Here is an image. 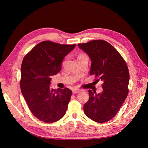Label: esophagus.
Returning a JSON list of instances; mask_svg holds the SVG:
<instances>
[{
    "mask_svg": "<svg viewBox=\"0 0 148 148\" xmlns=\"http://www.w3.org/2000/svg\"><path fill=\"white\" fill-rule=\"evenodd\" d=\"M79 89H73V90L72 91V92H73V94H77V93H78V92H79Z\"/></svg>",
    "mask_w": 148,
    "mask_h": 148,
    "instance_id": "1",
    "label": "esophagus"
}]
</instances>
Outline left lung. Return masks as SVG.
Returning a JSON list of instances; mask_svg holds the SVG:
<instances>
[{
	"mask_svg": "<svg viewBox=\"0 0 148 148\" xmlns=\"http://www.w3.org/2000/svg\"><path fill=\"white\" fill-rule=\"evenodd\" d=\"M91 61L90 75L103 82V91L97 94L89 89V98L83 109L88 118L104 123L117 114L126 99L130 79L128 66L122 57L107 41L94 40L78 44Z\"/></svg>",
	"mask_w": 148,
	"mask_h": 148,
	"instance_id": "obj_1",
	"label": "left lung"
}]
</instances>
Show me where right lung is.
Instances as JSON below:
<instances>
[{
    "label": "right lung",
    "mask_w": 148,
    "mask_h": 148,
    "mask_svg": "<svg viewBox=\"0 0 148 148\" xmlns=\"http://www.w3.org/2000/svg\"><path fill=\"white\" fill-rule=\"evenodd\" d=\"M75 46L42 41L22 62L21 93L31 112L42 122H57L66 113L72 92L66 88H51V77L60 71L62 60Z\"/></svg>",
    "instance_id": "1"
}]
</instances>
